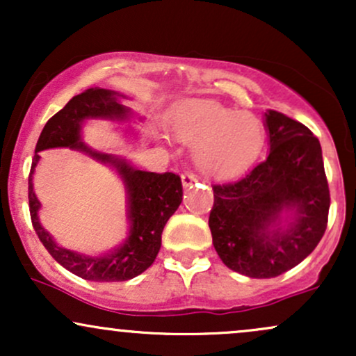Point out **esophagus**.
<instances>
[{
    "instance_id": "obj_1",
    "label": "esophagus",
    "mask_w": 356,
    "mask_h": 356,
    "mask_svg": "<svg viewBox=\"0 0 356 356\" xmlns=\"http://www.w3.org/2000/svg\"><path fill=\"white\" fill-rule=\"evenodd\" d=\"M181 179H182V186L184 187H189L194 182H197V177H195V175L192 174V172H184L181 175Z\"/></svg>"
}]
</instances>
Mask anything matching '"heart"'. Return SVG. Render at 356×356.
Returning a JSON list of instances; mask_svg holds the SVG:
<instances>
[{
  "mask_svg": "<svg viewBox=\"0 0 356 356\" xmlns=\"http://www.w3.org/2000/svg\"><path fill=\"white\" fill-rule=\"evenodd\" d=\"M175 137L195 147V164L207 175L246 170L266 138L263 122L251 112H236L216 102L197 100L181 107L172 120Z\"/></svg>",
  "mask_w": 356,
  "mask_h": 356,
  "instance_id": "1",
  "label": "heart"
}]
</instances>
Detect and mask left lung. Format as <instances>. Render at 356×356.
Listing matches in <instances>:
<instances>
[{"mask_svg": "<svg viewBox=\"0 0 356 356\" xmlns=\"http://www.w3.org/2000/svg\"><path fill=\"white\" fill-rule=\"evenodd\" d=\"M266 161L212 186V244L222 263L249 277H275L313 252L328 222L330 189L320 140L300 122L268 110Z\"/></svg>", "mask_w": 356, "mask_h": 356, "instance_id": "obj_1", "label": "left lung"}]
</instances>
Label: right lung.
<instances>
[{"label": "right lung", "instance_id": "1", "mask_svg": "<svg viewBox=\"0 0 356 356\" xmlns=\"http://www.w3.org/2000/svg\"><path fill=\"white\" fill-rule=\"evenodd\" d=\"M122 93L105 88H88L55 113L43 127L36 142L31 172L28 177L31 222L40 241L53 259L73 275L88 281L113 283L132 280L152 266L162 244V231L170 216L182 202V182L172 172L155 174L138 170L120 155L93 150L81 140V129L87 120H129L132 110L122 105ZM69 148L83 152L97 161L116 169L127 191V220L129 234L120 247L100 257H87L61 248L39 222L38 212L41 204L33 191L34 167L39 161L38 152L47 148Z\"/></svg>", "mask_w": 356, "mask_h": 356}]
</instances>
